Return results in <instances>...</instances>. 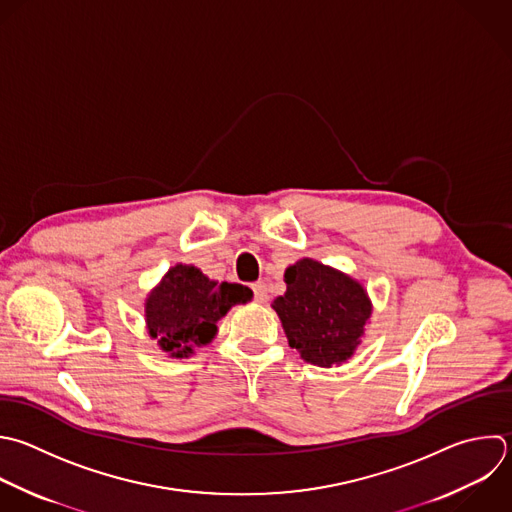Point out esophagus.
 <instances>
[{"label":"esophagus","instance_id":"34e87169","mask_svg":"<svg viewBox=\"0 0 512 512\" xmlns=\"http://www.w3.org/2000/svg\"><path fill=\"white\" fill-rule=\"evenodd\" d=\"M252 290H254V298L258 300V302H266L268 300V286H266V282H254L252 284Z\"/></svg>","mask_w":512,"mask_h":512}]
</instances>
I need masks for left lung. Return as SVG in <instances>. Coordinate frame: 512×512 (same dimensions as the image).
<instances>
[{
  "label": "left lung",
  "instance_id": "8db88e82",
  "mask_svg": "<svg viewBox=\"0 0 512 512\" xmlns=\"http://www.w3.org/2000/svg\"><path fill=\"white\" fill-rule=\"evenodd\" d=\"M286 292L272 302L290 348L330 368L354 356L372 314L366 288L332 266L302 258L284 272Z\"/></svg>",
  "mask_w": 512,
  "mask_h": 512
}]
</instances>
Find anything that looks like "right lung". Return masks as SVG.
Returning a JSON list of instances; mask_svg holds the SVG:
<instances>
[{"label": "right lung", "mask_w": 512, "mask_h": 512, "mask_svg": "<svg viewBox=\"0 0 512 512\" xmlns=\"http://www.w3.org/2000/svg\"><path fill=\"white\" fill-rule=\"evenodd\" d=\"M252 300L242 284L210 280L192 264L172 266L144 300L146 330L170 358H188L218 334V320Z\"/></svg>", "instance_id": "right-lung-1"}]
</instances>
